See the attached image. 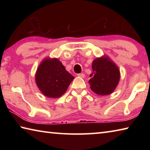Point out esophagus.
Listing matches in <instances>:
<instances>
[{"instance_id": "34e87169", "label": "esophagus", "mask_w": 150, "mask_h": 150, "mask_svg": "<svg viewBox=\"0 0 150 150\" xmlns=\"http://www.w3.org/2000/svg\"><path fill=\"white\" fill-rule=\"evenodd\" d=\"M77 76L79 77H81V78H84L85 74H83V73H79V74H77Z\"/></svg>"}]
</instances>
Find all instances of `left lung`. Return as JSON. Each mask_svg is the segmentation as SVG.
<instances>
[{
  "label": "left lung",
  "mask_w": 150,
  "mask_h": 150,
  "mask_svg": "<svg viewBox=\"0 0 150 150\" xmlns=\"http://www.w3.org/2000/svg\"><path fill=\"white\" fill-rule=\"evenodd\" d=\"M92 69L88 81L91 89L98 95H110L117 87L120 78L118 66L108 57L103 56L93 61Z\"/></svg>",
  "instance_id": "left-lung-1"
}]
</instances>
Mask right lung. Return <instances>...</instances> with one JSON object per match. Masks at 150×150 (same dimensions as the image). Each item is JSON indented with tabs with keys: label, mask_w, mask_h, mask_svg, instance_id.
Here are the masks:
<instances>
[{
	"label": "right lung",
	"mask_w": 150,
	"mask_h": 150,
	"mask_svg": "<svg viewBox=\"0 0 150 150\" xmlns=\"http://www.w3.org/2000/svg\"><path fill=\"white\" fill-rule=\"evenodd\" d=\"M74 79L57 58H45L35 75L38 87L45 96L59 98L67 91Z\"/></svg>",
	"instance_id": "right-lung-1"
}]
</instances>
